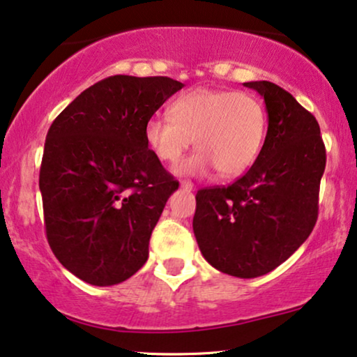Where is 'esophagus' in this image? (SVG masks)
<instances>
[{"instance_id": "1", "label": "esophagus", "mask_w": 357, "mask_h": 357, "mask_svg": "<svg viewBox=\"0 0 357 357\" xmlns=\"http://www.w3.org/2000/svg\"><path fill=\"white\" fill-rule=\"evenodd\" d=\"M181 188L186 189V191H192L194 184H192L191 181H188V179H183V181H181Z\"/></svg>"}]
</instances>
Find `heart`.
Returning <instances> with one entry per match:
<instances>
[{"label": "heart", "instance_id": "heart-1", "mask_svg": "<svg viewBox=\"0 0 357 357\" xmlns=\"http://www.w3.org/2000/svg\"><path fill=\"white\" fill-rule=\"evenodd\" d=\"M169 116H151L145 142L163 163L176 165L191 146L197 151L179 165V174L238 176L254 165L267 133V112L255 93L196 89L169 105Z\"/></svg>", "mask_w": 357, "mask_h": 357}]
</instances>
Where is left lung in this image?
<instances>
[{"label":"left lung","mask_w":357,"mask_h":357,"mask_svg":"<svg viewBox=\"0 0 357 357\" xmlns=\"http://www.w3.org/2000/svg\"><path fill=\"white\" fill-rule=\"evenodd\" d=\"M243 85L264 97L267 137L237 181L197 191L192 229L212 267L255 278L283 264L313 231L326 150L317 119L291 93L267 80Z\"/></svg>","instance_id":"obj_1"}]
</instances>
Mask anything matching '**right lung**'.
I'll use <instances>...</instances> for the list:
<instances>
[{
	"mask_svg": "<svg viewBox=\"0 0 357 357\" xmlns=\"http://www.w3.org/2000/svg\"><path fill=\"white\" fill-rule=\"evenodd\" d=\"M184 85L112 75L85 89L52 121L39 171L54 255L90 285L125 282L179 183L145 142V123Z\"/></svg>",
	"mask_w": 357,
	"mask_h": 357,
	"instance_id": "1",
	"label": "right lung"
}]
</instances>
